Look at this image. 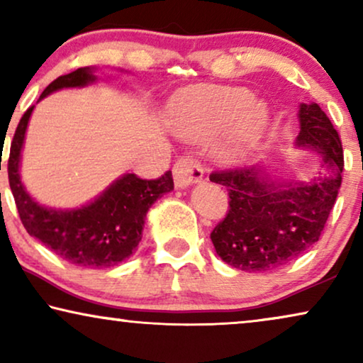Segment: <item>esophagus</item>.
Instances as JSON below:
<instances>
[{
	"instance_id": "34e87169",
	"label": "esophagus",
	"mask_w": 363,
	"mask_h": 363,
	"mask_svg": "<svg viewBox=\"0 0 363 363\" xmlns=\"http://www.w3.org/2000/svg\"><path fill=\"white\" fill-rule=\"evenodd\" d=\"M173 180L177 188H186L203 180V167L191 157H182L173 167Z\"/></svg>"
}]
</instances>
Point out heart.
Returning a JSON list of instances; mask_svg holds the SVG:
<instances>
[{"mask_svg":"<svg viewBox=\"0 0 363 363\" xmlns=\"http://www.w3.org/2000/svg\"><path fill=\"white\" fill-rule=\"evenodd\" d=\"M168 122L178 137L205 142L230 128L221 157L233 160L259 140L269 122L262 102L242 87H198L173 99Z\"/></svg>","mask_w":363,"mask_h":363,"instance_id":"heart-1","label":"heart"}]
</instances>
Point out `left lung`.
I'll return each mask as SVG.
<instances>
[{"mask_svg": "<svg viewBox=\"0 0 363 363\" xmlns=\"http://www.w3.org/2000/svg\"><path fill=\"white\" fill-rule=\"evenodd\" d=\"M296 147L319 157L309 182L284 180L266 167L215 172L226 186L230 211L211 233L216 255L246 272L272 271L319 241L342 183L344 152L339 133L315 102L301 104Z\"/></svg>", "mask_w": 363, "mask_h": 363, "instance_id": "obj_1", "label": "left lung"}]
</instances>
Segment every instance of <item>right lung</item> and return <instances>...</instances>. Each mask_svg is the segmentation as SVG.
Returning a JSON list of instances; mask_svg holds the SVG:
<instances>
[{
  "label": "right lung",
  "instance_id": "obj_1",
  "mask_svg": "<svg viewBox=\"0 0 363 363\" xmlns=\"http://www.w3.org/2000/svg\"><path fill=\"white\" fill-rule=\"evenodd\" d=\"M94 71V67H79L57 77L44 89L39 101L61 89L86 87L96 82ZM33 111L34 106L19 121L8 160L9 186L26 231L71 264L104 269L125 261L142 240L148 208L173 190L172 172L158 180H142L133 173H123L101 195L79 208L61 210L39 205L26 191L19 175L21 152Z\"/></svg>",
  "mask_w": 363,
  "mask_h": 363
}]
</instances>
